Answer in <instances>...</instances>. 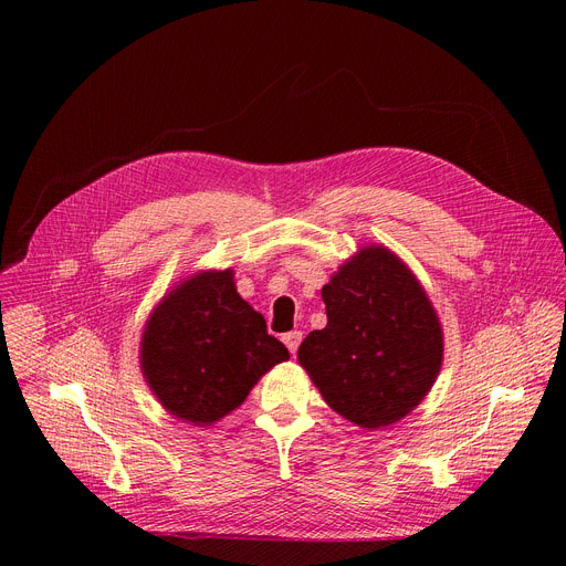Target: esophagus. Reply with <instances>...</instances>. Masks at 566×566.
<instances>
[{
	"label": "esophagus",
	"instance_id": "34e87169",
	"mask_svg": "<svg viewBox=\"0 0 566 566\" xmlns=\"http://www.w3.org/2000/svg\"><path fill=\"white\" fill-rule=\"evenodd\" d=\"M282 342L286 344L289 353L293 355L295 350H298V346H301V342H303V333H301V331H293V333H286V335L282 337Z\"/></svg>",
	"mask_w": 566,
	"mask_h": 566
}]
</instances>
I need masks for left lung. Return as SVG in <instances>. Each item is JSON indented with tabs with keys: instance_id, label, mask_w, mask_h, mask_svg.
<instances>
[{
	"instance_id": "8db88e82",
	"label": "left lung",
	"mask_w": 566,
	"mask_h": 566,
	"mask_svg": "<svg viewBox=\"0 0 566 566\" xmlns=\"http://www.w3.org/2000/svg\"><path fill=\"white\" fill-rule=\"evenodd\" d=\"M321 295L328 325L298 348L321 397L363 429L401 420L442 363V331L424 289L390 250L374 245L346 261Z\"/></svg>"
}]
</instances>
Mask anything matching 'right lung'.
<instances>
[{
  "label": "right lung",
  "mask_w": 566,
  "mask_h": 566,
  "mask_svg": "<svg viewBox=\"0 0 566 566\" xmlns=\"http://www.w3.org/2000/svg\"><path fill=\"white\" fill-rule=\"evenodd\" d=\"M142 371L176 418L211 424L241 406L256 380L289 360L265 318L235 291L231 271L178 284L148 318Z\"/></svg>",
  "instance_id": "add662e5"
}]
</instances>
